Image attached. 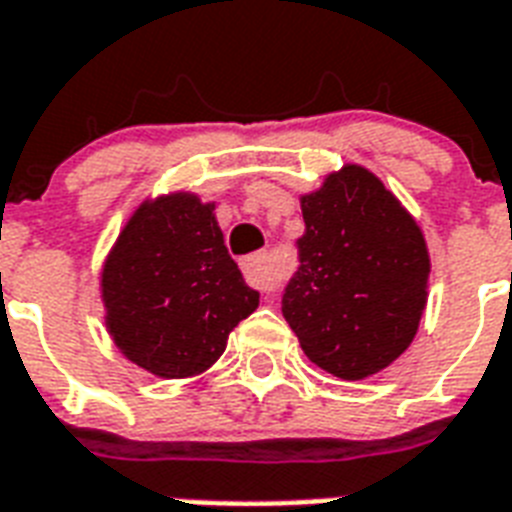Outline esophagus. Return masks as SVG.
Instances as JSON below:
<instances>
[{
  "label": "esophagus",
  "mask_w": 512,
  "mask_h": 512,
  "mask_svg": "<svg viewBox=\"0 0 512 512\" xmlns=\"http://www.w3.org/2000/svg\"><path fill=\"white\" fill-rule=\"evenodd\" d=\"M243 275L253 288H259V291L264 293L275 291L277 288L275 267H272V261H269L267 253H253V256L243 259Z\"/></svg>",
  "instance_id": "obj_1"
}]
</instances>
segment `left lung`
<instances>
[{
	"label": "left lung",
	"instance_id": "left-lung-1",
	"mask_svg": "<svg viewBox=\"0 0 512 512\" xmlns=\"http://www.w3.org/2000/svg\"><path fill=\"white\" fill-rule=\"evenodd\" d=\"M299 269L283 318L304 355L339 379H366L414 342L427 304L430 253L398 197L360 165L301 194Z\"/></svg>",
	"mask_w": 512,
	"mask_h": 512
}]
</instances>
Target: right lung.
I'll use <instances>...</instances> for the list:
<instances>
[{
  "mask_svg": "<svg viewBox=\"0 0 512 512\" xmlns=\"http://www.w3.org/2000/svg\"><path fill=\"white\" fill-rule=\"evenodd\" d=\"M213 202L176 192L146 200L101 272L106 328L136 366L162 379L197 376L259 307L229 256Z\"/></svg>",
  "mask_w": 512,
  "mask_h": 512,
  "instance_id": "add662e5",
  "label": "right lung"
}]
</instances>
